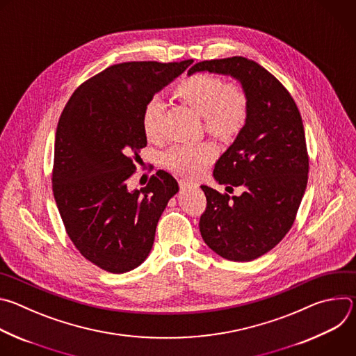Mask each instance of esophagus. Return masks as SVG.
Here are the masks:
<instances>
[{
    "label": "esophagus",
    "instance_id": "1",
    "mask_svg": "<svg viewBox=\"0 0 356 356\" xmlns=\"http://www.w3.org/2000/svg\"><path fill=\"white\" fill-rule=\"evenodd\" d=\"M179 186H180L181 190H187V188H190V187H195V183H191V181H188V180H180V181H179Z\"/></svg>",
    "mask_w": 356,
    "mask_h": 356
}]
</instances>
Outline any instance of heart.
I'll return each mask as SVG.
<instances>
[{"instance_id": "b5f03b06", "label": "heart", "mask_w": 356, "mask_h": 356, "mask_svg": "<svg viewBox=\"0 0 356 356\" xmlns=\"http://www.w3.org/2000/svg\"><path fill=\"white\" fill-rule=\"evenodd\" d=\"M175 94L202 115L209 134L220 139L234 138L241 132L248 120L249 101L243 87L235 81L225 83L218 76L198 73L181 80L175 87ZM163 103L152 97L142 111V129L147 139H156L161 134ZM217 149L211 142L180 143L172 146L163 156L169 170L194 177L204 170L216 158Z\"/></svg>"}]
</instances>
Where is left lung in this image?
<instances>
[{
    "mask_svg": "<svg viewBox=\"0 0 356 356\" xmlns=\"http://www.w3.org/2000/svg\"><path fill=\"white\" fill-rule=\"evenodd\" d=\"M210 72L238 79L248 95V120L217 161L214 177L229 197L201 186L204 242L220 257L249 262L273 249L290 231L307 187L309 154L300 111L287 88L265 67L242 56L195 63L188 74Z\"/></svg>",
    "mask_w": 356,
    "mask_h": 356,
    "instance_id": "obj_1",
    "label": "left lung"
}]
</instances>
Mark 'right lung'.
<instances>
[{"label":"right lung","instance_id":"1","mask_svg":"<svg viewBox=\"0 0 356 356\" xmlns=\"http://www.w3.org/2000/svg\"><path fill=\"white\" fill-rule=\"evenodd\" d=\"M191 62L113 65L79 86L59 118L54 195L69 238L99 269L125 273L139 266L179 190L165 170L152 175L140 190L129 191L127 181L146 146L145 104Z\"/></svg>","mask_w":356,"mask_h":356}]
</instances>
